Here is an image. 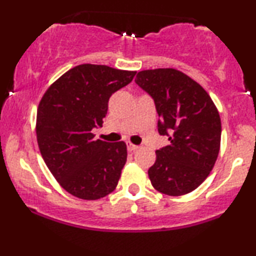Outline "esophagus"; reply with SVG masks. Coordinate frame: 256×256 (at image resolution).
Here are the masks:
<instances>
[{
    "instance_id": "obj_1",
    "label": "esophagus",
    "mask_w": 256,
    "mask_h": 256,
    "mask_svg": "<svg viewBox=\"0 0 256 256\" xmlns=\"http://www.w3.org/2000/svg\"><path fill=\"white\" fill-rule=\"evenodd\" d=\"M126 146H128V152H136L138 149V146H134V144H132L131 142H126Z\"/></svg>"
}]
</instances>
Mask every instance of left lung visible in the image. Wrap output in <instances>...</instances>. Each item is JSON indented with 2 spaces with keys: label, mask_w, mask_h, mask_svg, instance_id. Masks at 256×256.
<instances>
[{
  "label": "left lung",
  "mask_w": 256,
  "mask_h": 256,
  "mask_svg": "<svg viewBox=\"0 0 256 256\" xmlns=\"http://www.w3.org/2000/svg\"><path fill=\"white\" fill-rule=\"evenodd\" d=\"M136 83L152 98L158 130L170 144L156 152L149 178L158 192L182 196L214 168L220 146V113L202 86L175 69L144 70Z\"/></svg>",
  "instance_id": "8db88e82"
}]
</instances>
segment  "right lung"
<instances>
[{"label": "right lung", "mask_w": 256, "mask_h": 256, "mask_svg": "<svg viewBox=\"0 0 256 256\" xmlns=\"http://www.w3.org/2000/svg\"><path fill=\"white\" fill-rule=\"evenodd\" d=\"M136 72L81 64L46 90L36 113V140L54 178L78 198L96 200L113 192L128 158L124 142L94 140L113 93Z\"/></svg>", "instance_id": "obj_1"}]
</instances>
